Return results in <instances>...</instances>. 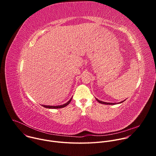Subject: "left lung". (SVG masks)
Here are the masks:
<instances>
[{"mask_svg":"<svg viewBox=\"0 0 156 156\" xmlns=\"http://www.w3.org/2000/svg\"><path fill=\"white\" fill-rule=\"evenodd\" d=\"M96 99V101L98 102H99V103H101V104H106V105H114V104H116V103H110V102H103V101H99V99ZM125 101V100L123 101H122V102H120V103H122V102H124ZM119 104H120V103H119Z\"/></svg>","mask_w":156,"mask_h":156,"instance_id":"8db88e82","label":"left lung"}]
</instances>
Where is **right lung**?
Listing matches in <instances>:
<instances>
[{
	"label": "right lung",
	"instance_id": "1",
	"mask_svg": "<svg viewBox=\"0 0 156 156\" xmlns=\"http://www.w3.org/2000/svg\"><path fill=\"white\" fill-rule=\"evenodd\" d=\"M72 99V98L67 102L66 103L63 104V105H55V106H53V105H42V106L44 107H46V108H63L65 107H66V105H68L70 102H71Z\"/></svg>",
	"mask_w": 156,
	"mask_h": 156
}]
</instances>
